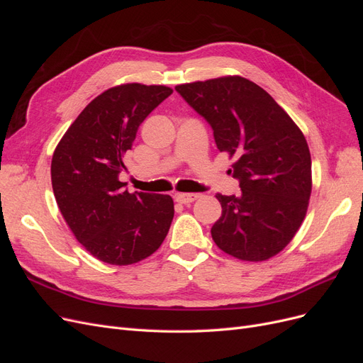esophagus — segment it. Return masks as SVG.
Wrapping results in <instances>:
<instances>
[{
    "instance_id": "34e87169",
    "label": "esophagus",
    "mask_w": 363,
    "mask_h": 363,
    "mask_svg": "<svg viewBox=\"0 0 363 363\" xmlns=\"http://www.w3.org/2000/svg\"><path fill=\"white\" fill-rule=\"evenodd\" d=\"M199 196H200L199 194H177L175 195V201L180 204H189L199 199Z\"/></svg>"
}]
</instances>
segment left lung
I'll return each instance as SVG.
<instances>
[{"instance_id": "obj_1", "label": "left lung", "mask_w": 363, "mask_h": 363, "mask_svg": "<svg viewBox=\"0 0 363 363\" xmlns=\"http://www.w3.org/2000/svg\"><path fill=\"white\" fill-rule=\"evenodd\" d=\"M213 130L219 151L235 157L239 196L216 194L223 213L215 244L240 260L276 256L300 228L312 192V160L301 130L260 86L244 77L175 86Z\"/></svg>"}]
</instances>
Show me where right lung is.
Here are the masks:
<instances>
[{
  "label": "right lung",
  "instance_id": "add662e5",
  "mask_svg": "<svg viewBox=\"0 0 363 363\" xmlns=\"http://www.w3.org/2000/svg\"><path fill=\"white\" fill-rule=\"evenodd\" d=\"M172 94L167 86L111 87L84 107L54 151L51 183L77 240L96 259L131 265L151 256L174 218L169 195L124 189L119 174L144 119Z\"/></svg>",
  "mask_w": 363,
  "mask_h": 363
}]
</instances>
